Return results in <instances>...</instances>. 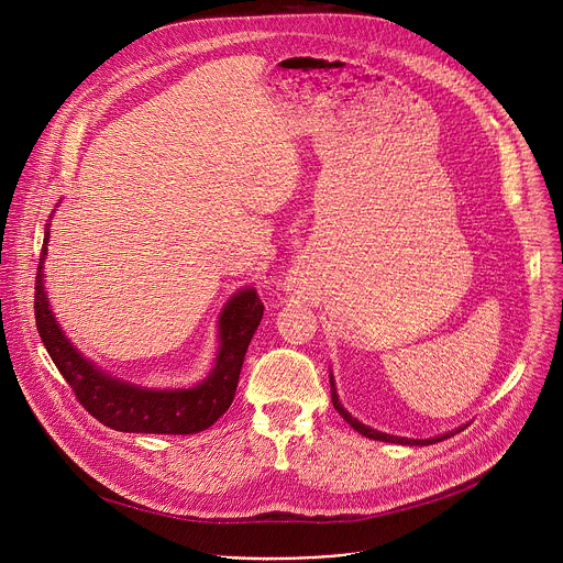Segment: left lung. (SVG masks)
<instances>
[{
  "label": "left lung",
  "instance_id": "8db88e82",
  "mask_svg": "<svg viewBox=\"0 0 563 563\" xmlns=\"http://www.w3.org/2000/svg\"><path fill=\"white\" fill-rule=\"evenodd\" d=\"M330 390H332V404H334V408L339 411V416L354 429V431H360L362 435H366V438H371V440H379V442H393V444H404V446H427V444H435V442H440V440H446V438H451V435H455V433H460L463 431L467 424H463V427H457L455 431H446V433H440V435H435V438H424V440H418V438H399V435H390V433H382V431H377V429H371L368 424H364V422H360L356 418H352L347 411H345V406L339 401V393H336V386H334V377H332V373H330Z\"/></svg>",
  "mask_w": 563,
  "mask_h": 563
}]
</instances>
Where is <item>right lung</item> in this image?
<instances>
[{"label": "right lung", "instance_id": "add662e5", "mask_svg": "<svg viewBox=\"0 0 563 563\" xmlns=\"http://www.w3.org/2000/svg\"><path fill=\"white\" fill-rule=\"evenodd\" d=\"M48 227L35 276V325L42 343L67 379L78 401L106 427L123 433L190 435L207 431L222 418L235 397L251 336L263 319V302L253 287L238 289L218 319V352L211 373L186 388H150L125 382L100 366L65 336L44 287Z\"/></svg>", "mask_w": 563, "mask_h": 563}]
</instances>
